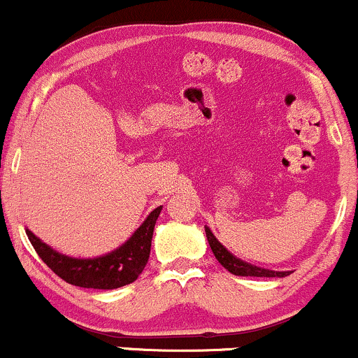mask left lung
I'll return each mask as SVG.
<instances>
[{"label":"left lung","instance_id":"1","mask_svg":"<svg viewBox=\"0 0 358 358\" xmlns=\"http://www.w3.org/2000/svg\"><path fill=\"white\" fill-rule=\"evenodd\" d=\"M205 232H207V239L208 244H210L213 256L217 257V261L224 266L229 273L236 274V276H254V278H282L287 276L289 273H278V271H269V269H262L257 268V266L248 264V262L241 261L236 256H232L224 245L220 244L219 241L215 239V236L210 232V229L205 227Z\"/></svg>","mask_w":358,"mask_h":358}]
</instances>
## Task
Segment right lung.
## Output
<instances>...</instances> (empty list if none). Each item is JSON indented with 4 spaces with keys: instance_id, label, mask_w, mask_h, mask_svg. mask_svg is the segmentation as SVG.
I'll list each match as a JSON object with an SVG mask.
<instances>
[{
    "instance_id": "1",
    "label": "right lung",
    "mask_w": 358,
    "mask_h": 358,
    "mask_svg": "<svg viewBox=\"0 0 358 358\" xmlns=\"http://www.w3.org/2000/svg\"><path fill=\"white\" fill-rule=\"evenodd\" d=\"M159 212H162V207L155 208L143 222L141 227L121 248L106 254V256L94 259L64 256L40 241L28 229L27 236L40 259L69 285L92 287V289H116V287L136 281L148 264L151 239H153L155 224L158 220Z\"/></svg>"
}]
</instances>
